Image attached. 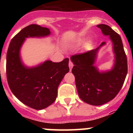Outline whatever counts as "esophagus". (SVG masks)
I'll use <instances>...</instances> for the list:
<instances>
[{
  "instance_id": "34e87169",
  "label": "esophagus",
  "mask_w": 133,
  "mask_h": 133,
  "mask_svg": "<svg viewBox=\"0 0 133 133\" xmlns=\"http://www.w3.org/2000/svg\"><path fill=\"white\" fill-rule=\"evenodd\" d=\"M69 69H70V71H71V70H72V67H73V63H72L71 61H69Z\"/></svg>"
}]
</instances>
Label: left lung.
<instances>
[{
    "label": "left lung",
    "mask_w": 133,
    "mask_h": 133,
    "mask_svg": "<svg viewBox=\"0 0 133 133\" xmlns=\"http://www.w3.org/2000/svg\"><path fill=\"white\" fill-rule=\"evenodd\" d=\"M97 26L112 42L115 55L112 68L100 70L95 65L100 49L106 44L105 42L96 49L70 57L75 65L72 72L78 96L84 103L94 106L102 105L113 99L123 87L127 74V60L121 36L106 24Z\"/></svg>",
    "instance_id": "8db88e82"
}]
</instances>
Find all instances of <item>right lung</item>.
Segmentation results:
<instances>
[{
  "mask_svg": "<svg viewBox=\"0 0 133 133\" xmlns=\"http://www.w3.org/2000/svg\"><path fill=\"white\" fill-rule=\"evenodd\" d=\"M49 29L37 24L25 27L11 40L6 55V77L9 87L16 98L26 106L42 110L50 106L57 97V90L69 72L68 58L60 63L45 61L33 66H26L21 56L26 38H44Z\"/></svg>",
  "mask_w": 133,
  "mask_h": 133,
  "instance_id": "1",
  "label": "right lung"
}]
</instances>
